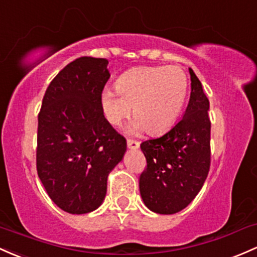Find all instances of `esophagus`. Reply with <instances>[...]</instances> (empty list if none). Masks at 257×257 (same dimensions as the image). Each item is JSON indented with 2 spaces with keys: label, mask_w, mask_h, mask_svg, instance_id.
Segmentation results:
<instances>
[{
  "label": "esophagus",
  "mask_w": 257,
  "mask_h": 257,
  "mask_svg": "<svg viewBox=\"0 0 257 257\" xmlns=\"http://www.w3.org/2000/svg\"><path fill=\"white\" fill-rule=\"evenodd\" d=\"M126 145H128L129 149H138L139 148V142H137V140H133V139H128L126 140Z\"/></svg>",
  "instance_id": "obj_1"
}]
</instances>
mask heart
<instances>
[{
  "label": "heart",
  "mask_w": 257,
  "mask_h": 257,
  "mask_svg": "<svg viewBox=\"0 0 257 257\" xmlns=\"http://www.w3.org/2000/svg\"><path fill=\"white\" fill-rule=\"evenodd\" d=\"M115 89L103 90L101 105L109 123L119 125L132 112L133 132L157 134L173 125L188 94L187 74L177 66L142 67L118 79Z\"/></svg>",
  "instance_id": "b5f03b06"
}]
</instances>
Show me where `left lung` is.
<instances>
[{"mask_svg": "<svg viewBox=\"0 0 257 257\" xmlns=\"http://www.w3.org/2000/svg\"><path fill=\"white\" fill-rule=\"evenodd\" d=\"M190 98L185 113L171 131L140 144L145 170L140 174V194L151 211L172 215L195 199L211 165L210 102L193 69Z\"/></svg>", "mask_w": 257, "mask_h": 257, "instance_id": "left-lung-1", "label": "left lung"}]
</instances>
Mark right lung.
<instances>
[{
  "label": "right lung",
  "instance_id": "add662e5",
  "mask_svg": "<svg viewBox=\"0 0 257 257\" xmlns=\"http://www.w3.org/2000/svg\"><path fill=\"white\" fill-rule=\"evenodd\" d=\"M107 64L87 56L67 64L46 89L38 115V176L51 200L74 215L102 204L108 173L126 150L101 105Z\"/></svg>",
  "mask_w": 257,
  "mask_h": 257
}]
</instances>
